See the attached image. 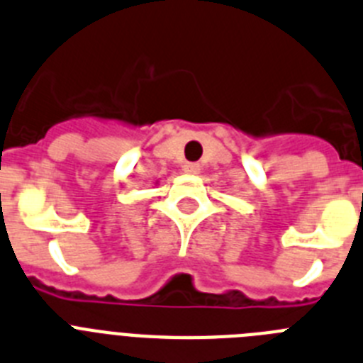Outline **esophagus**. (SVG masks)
<instances>
[{
    "mask_svg": "<svg viewBox=\"0 0 363 363\" xmlns=\"http://www.w3.org/2000/svg\"><path fill=\"white\" fill-rule=\"evenodd\" d=\"M199 169H201V166L197 162L184 164V172L190 173V175H195V173H199Z\"/></svg>",
    "mask_w": 363,
    "mask_h": 363,
    "instance_id": "obj_1",
    "label": "esophagus"
}]
</instances>
